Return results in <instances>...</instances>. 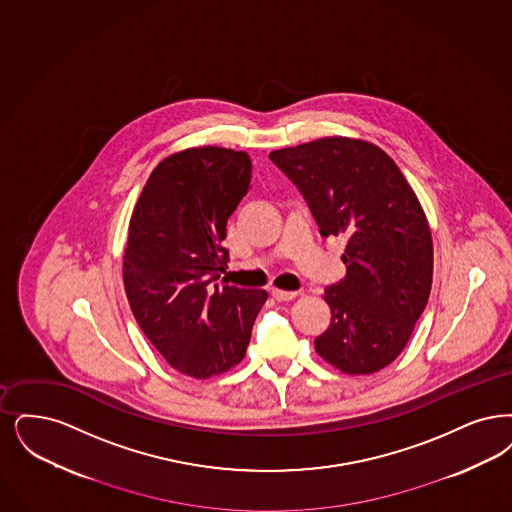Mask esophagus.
<instances>
[{
	"instance_id": "esophagus-1",
	"label": "esophagus",
	"mask_w": 512,
	"mask_h": 512,
	"mask_svg": "<svg viewBox=\"0 0 512 512\" xmlns=\"http://www.w3.org/2000/svg\"><path fill=\"white\" fill-rule=\"evenodd\" d=\"M272 297H274L276 301L284 303V301H293V299L297 297V293H295V291H282V289H272Z\"/></svg>"
}]
</instances>
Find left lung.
I'll return each instance as SVG.
<instances>
[{"mask_svg":"<svg viewBox=\"0 0 512 512\" xmlns=\"http://www.w3.org/2000/svg\"><path fill=\"white\" fill-rule=\"evenodd\" d=\"M307 198L322 236H345L343 282L326 287L329 328L316 352L347 375L392 364L429 301L432 234L408 179L377 144L322 137L272 150Z\"/></svg>","mask_w":512,"mask_h":512,"instance_id":"1","label":"left lung"}]
</instances>
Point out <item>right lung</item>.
<instances>
[{
	"instance_id": "obj_1",
	"label": "right lung",
	"mask_w": 512,
	"mask_h": 512,
	"mask_svg": "<svg viewBox=\"0 0 512 512\" xmlns=\"http://www.w3.org/2000/svg\"><path fill=\"white\" fill-rule=\"evenodd\" d=\"M242 150L194 146L154 167L133 207L123 286L137 324L167 364L194 379L238 366L265 289L219 284L226 221L246 196Z\"/></svg>"
}]
</instances>
